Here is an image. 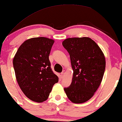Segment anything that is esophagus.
<instances>
[{
    "mask_svg": "<svg viewBox=\"0 0 122 122\" xmlns=\"http://www.w3.org/2000/svg\"><path fill=\"white\" fill-rule=\"evenodd\" d=\"M66 74V72L65 70H64V71H62V72L61 73V76H62V78H64V76H65Z\"/></svg>",
    "mask_w": 122,
    "mask_h": 122,
    "instance_id": "1",
    "label": "esophagus"
}]
</instances>
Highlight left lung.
<instances>
[{
    "instance_id": "left-lung-1",
    "label": "left lung",
    "mask_w": 122,
    "mask_h": 122,
    "mask_svg": "<svg viewBox=\"0 0 122 122\" xmlns=\"http://www.w3.org/2000/svg\"><path fill=\"white\" fill-rule=\"evenodd\" d=\"M69 53L73 70L71 85L64 88L74 103H83L94 96L101 84L106 68L103 52L88 37L70 38L62 42Z\"/></svg>"
}]
</instances>
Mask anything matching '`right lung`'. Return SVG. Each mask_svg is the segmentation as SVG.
<instances>
[{
  "instance_id": "right-lung-1",
  "label": "right lung",
  "mask_w": 122,
  "mask_h": 122,
  "mask_svg": "<svg viewBox=\"0 0 122 122\" xmlns=\"http://www.w3.org/2000/svg\"><path fill=\"white\" fill-rule=\"evenodd\" d=\"M54 41L38 37L21 44L13 59L16 78L28 99L35 102L46 101L59 78L52 72L49 55Z\"/></svg>"
}]
</instances>
